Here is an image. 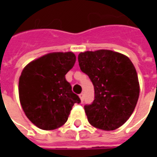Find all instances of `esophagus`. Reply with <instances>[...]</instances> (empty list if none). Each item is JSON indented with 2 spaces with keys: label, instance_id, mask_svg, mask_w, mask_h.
Segmentation results:
<instances>
[{
  "label": "esophagus",
  "instance_id": "1",
  "mask_svg": "<svg viewBox=\"0 0 157 157\" xmlns=\"http://www.w3.org/2000/svg\"><path fill=\"white\" fill-rule=\"evenodd\" d=\"M79 97H80V98H81V102H83V101H84V94L81 93V94L79 95Z\"/></svg>",
  "mask_w": 157,
  "mask_h": 157
}]
</instances>
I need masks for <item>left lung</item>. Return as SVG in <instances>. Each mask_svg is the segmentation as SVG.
<instances>
[{
  "mask_svg": "<svg viewBox=\"0 0 157 157\" xmlns=\"http://www.w3.org/2000/svg\"><path fill=\"white\" fill-rule=\"evenodd\" d=\"M78 62L94 88V100L84 107L90 124L103 130L121 127L139 99V83L134 64L124 54L108 50L80 53Z\"/></svg>",
  "mask_w": 157,
  "mask_h": 157,
  "instance_id": "obj_1",
  "label": "left lung"
}]
</instances>
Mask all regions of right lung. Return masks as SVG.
<instances>
[{
	"instance_id": "1",
	"label": "right lung",
	"mask_w": 157,
	"mask_h": 157,
	"mask_svg": "<svg viewBox=\"0 0 157 157\" xmlns=\"http://www.w3.org/2000/svg\"><path fill=\"white\" fill-rule=\"evenodd\" d=\"M75 63L72 52L50 53L23 68L18 81L19 100L27 117L38 128L52 130L62 126L74 103H81L65 78Z\"/></svg>"
}]
</instances>
